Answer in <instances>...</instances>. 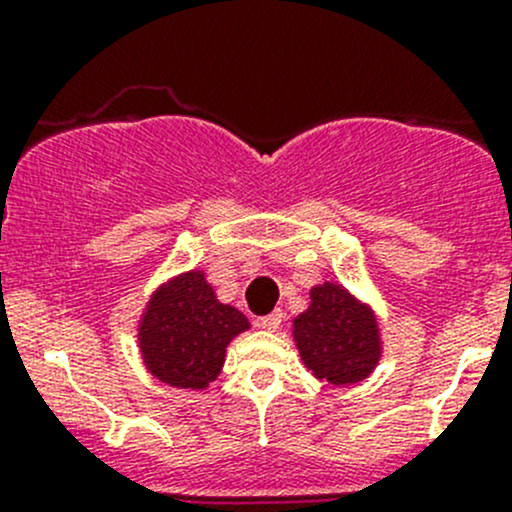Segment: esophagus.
<instances>
[{
  "label": "esophagus",
  "mask_w": 512,
  "mask_h": 512,
  "mask_svg": "<svg viewBox=\"0 0 512 512\" xmlns=\"http://www.w3.org/2000/svg\"><path fill=\"white\" fill-rule=\"evenodd\" d=\"M282 319H285V314H282V309H275V312L265 314V317L260 319V327L270 329V332H275V329H280Z\"/></svg>",
  "instance_id": "obj_1"
}]
</instances>
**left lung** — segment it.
Masks as SVG:
<instances>
[{
    "label": "left lung",
    "instance_id": "1",
    "mask_svg": "<svg viewBox=\"0 0 512 512\" xmlns=\"http://www.w3.org/2000/svg\"><path fill=\"white\" fill-rule=\"evenodd\" d=\"M294 339L314 376L334 386L361 381L379 359L376 319L334 282L312 289V304L294 319Z\"/></svg>",
    "mask_w": 512,
    "mask_h": 512
}]
</instances>
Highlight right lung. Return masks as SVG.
<instances>
[{"label":"right lung","mask_w":512,"mask_h":512,"mask_svg":"<svg viewBox=\"0 0 512 512\" xmlns=\"http://www.w3.org/2000/svg\"><path fill=\"white\" fill-rule=\"evenodd\" d=\"M247 327L235 307L215 299L200 272H190L151 299L141 324V349L160 381L203 389L223 369L230 339Z\"/></svg>","instance_id":"obj_1"}]
</instances>
